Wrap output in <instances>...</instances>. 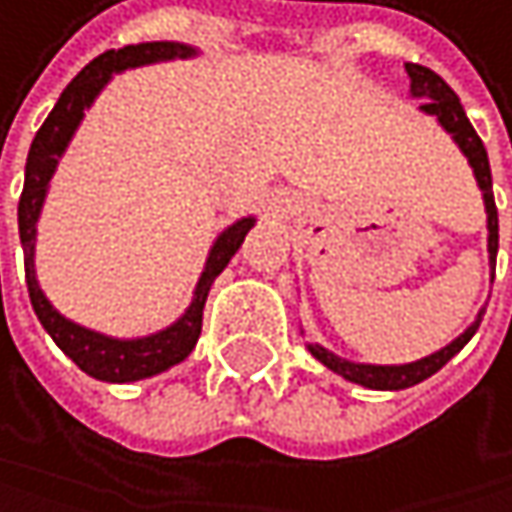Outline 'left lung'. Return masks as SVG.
I'll return each instance as SVG.
<instances>
[{
    "mask_svg": "<svg viewBox=\"0 0 512 512\" xmlns=\"http://www.w3.org/2000/svg\"><path fill=\"white\" fill-rule=\"evenodd\" d=\"M405 73H408V94L415 97L418 110L424 116H433L445 134H451V141L458 144V150L467 156L470 168H473V178H476V187L482 190V205H485V230H488V267H491V282H495V258H498V208H495V193H491V168H488V153L479 141L476 128L470 125L458 94L445 85L442 76H436L433 70L421 67V64H405ZM482 313L485 307H479L476 319L458 334L455 341L445 344L442 350L424 356V359H415V362H402V365H375V362H353V359H344L338 353H331L328 347L322 344H313L307 341V350L313 353V359H319L325 368H331L334 375H341L344 381L350 384H359L365 390H405V387H415L421 381H427L430 375L464 350V344L476 334L479 322H482ZM304 334V328H301Z\"/></svg>",
    "mask_w": 512,
    "mask_h": 512,
    "instance_id": "obj_1",
    "label": "left lung"
}]
</instances>
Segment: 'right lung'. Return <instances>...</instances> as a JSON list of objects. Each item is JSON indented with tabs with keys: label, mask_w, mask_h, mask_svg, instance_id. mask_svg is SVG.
I'll return each mask as SVG.
<instances>
[{
	"label": "right lung",
	"mask_w": 512,
	"mask_h": 512,
	"mask_svg": "<svg viewBox=\"0 0 512 512\" xmlns=\"http://www.w3.org/2000/svg\"><path fill=\"white\" fill-rule=\"evenodd\" d=\"M187 57H199V48L187 45V42H137V45H125L119 51H104L64 88V94L57 97L54 110L48 113V119L42 122V128L36 131L33 144H30L27 171H24V193H21V202H17V227H21L30 304H33L42 328L51 334V341L94 381L134 384V381L162 375V371H168L171 365L184 362L199 341L202 310H205L211 282L224 273L230 258L245 242L248 230L258 224V218L248 214V218H239L230 227H224L208 248L205 267L196 279L187 310L171 325H165L153 334H141V338H113V334L94 331L88 325L67 319L61 310H54V304L45 298V291L39 285L36 233H39L42 205L48 199L54 171L61 165L73 134L79 131V125L85 119V110H91V104L101 97V91L113 82L116 73L150 67V64H165V61H187Z\"/></svg>",
	"instance_id": "right-lung-1"
}]
</instances>
